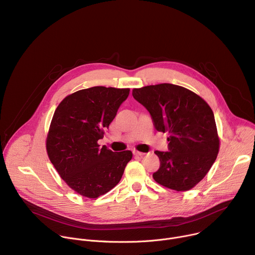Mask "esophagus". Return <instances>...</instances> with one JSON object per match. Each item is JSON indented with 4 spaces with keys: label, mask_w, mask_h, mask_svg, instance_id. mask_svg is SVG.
Instances as JSON below:
<instances>
[{
    "label": "esophagus",
    "mask_w": 255,
    "mask_h": 255,
    "mask_svg": "<svg viewBox=\"0 0 255 255\" xmlns=\"http://www.w3.org/2000/svg\"><path fill=\"white\" fill-rule=\"evenodd\" d=\"M133 154H134L135 156H142V155H144L145 153H144V152H140V151L135 150V151H133Z\"/></svg>",
    "instance_id": "obj_1"
}]
</instances>
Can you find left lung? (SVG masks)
<instances>
[{
  "label": "left lung",
  "mask_w": 255,
  "mask_h": 255,
  "mask_svg": "<svg viewBox=\"0 0 255 255\" xmlns=\"http://www.w3.org/2000/svg\"><path fill=\"white\" fill-rule=\"evenodd\" d=\"M133 98L149 112L154 128L168 132V151L154 153L160 165L152 176L159 185L184 192L208 173L219 151L214 113L192 91L172 84L134 89Z\"/></svg>",
  "instance_id": "obj_1"
}]
</instances>
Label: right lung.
Masks as SVG:
<instances>
[{
    "label": "right lung",
    "mask_w": 255,
    "mask_h": 255,
    "mask_svg": "<svg viewBox=\"0 0 255 255\" xmlns=\"http://www.w3.org/2000/svg\"><path fill=\"white\" fill-rule=\"evenodd\" d=\"M129 89L93 87L64 98L54 112L46 150L60 177L78 194L96 199L118 185L130 150L113 152L98 140L128 98Z\"/></svg>",
    "instance_id": "right-lung-1"
}]
</instances>
